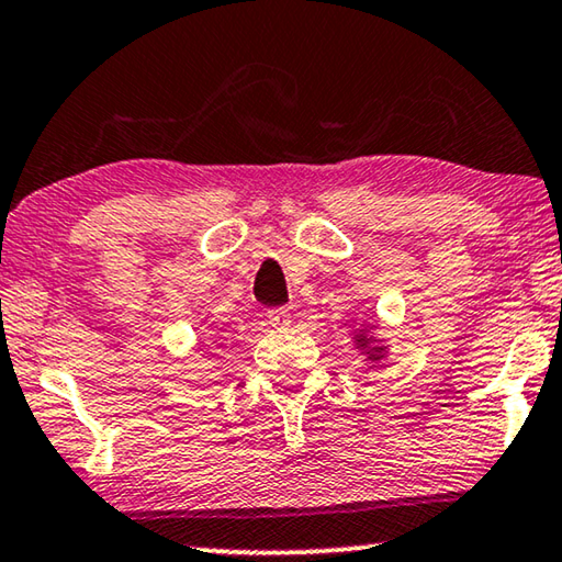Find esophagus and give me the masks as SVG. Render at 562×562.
Instances as JSON below:
<instances>
[{
    "instance_id": "1",
    "label": "esophagus",
    "mask_w": 562,
    "mask_h": 562,
    "mask_svg": "<svg viewBox=\"0 0 562 562\" xmlns=\"http://www.w3.org/2000/svg\"><path fill=\"white\" fill-rule=\"evenodd\" d=\"M268 322L274 329H288L290 327V310H284V307L268 310Z\"/></svg>"
}]
</instances>
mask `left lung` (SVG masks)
<instances>
[{"mask_svg":"<svg viewBox=\"0 0 562 562\" xmlns=\"http://www.w3.org/2000/svg\"><path fill=\"white\" fill-rule=\"evenodd\" d=\"M357 345H359V347H364V345H369V341H367L364 337H361V339H357ZM376 355H379V351H376V349H372V357H376Z\"/></svg>","mask_w":562,"mask_h":562,"instance_id":"obj_1","label":"left lung"}]
</instances>
